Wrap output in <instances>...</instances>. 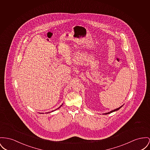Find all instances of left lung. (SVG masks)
<instances>
[{
	"mask_svg": "<svg viewBox=\"0 0 150 150\" xmlns=\"http://www.w3.org/2000/svg\"><path fill=\"white\" fill-rule=\"evenodd\" d=\"M123 106V105L122 106H120V108H117V109H114V110H111V111H110V112H106V113H105V114H110V113H111V112H114V111H117V110H119V109H120Z\"/></svg>",
	"mask_w": 150,
	"mask_h": 150,
	"instance_id": "8db88e82",
	"label": "left lung"
}]
</instances>
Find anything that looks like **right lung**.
I'll return each instance as SVG.
<instances>
[{"label":"right lung","instance_id":"obj_1","mask_svg":"<svg viewBox=\"0 0 150 150\" xmlns=\"http://www.w3.org/2000/svg\"><path fill=\"white\" fill-rule=\"evenodd\" d=\"M62 105H61V106H60V107H59V108H57V109H56V110H57V109H59V108H60V107H61V106H62ZM54 110V111H55V110ZM54 111V110H53V111H50V112H52V111ZM47 113H48V112H47ZM41 114H42V113H41Z\"/></svg>","mask_w":150,"mask_h":150}]
</instances>
